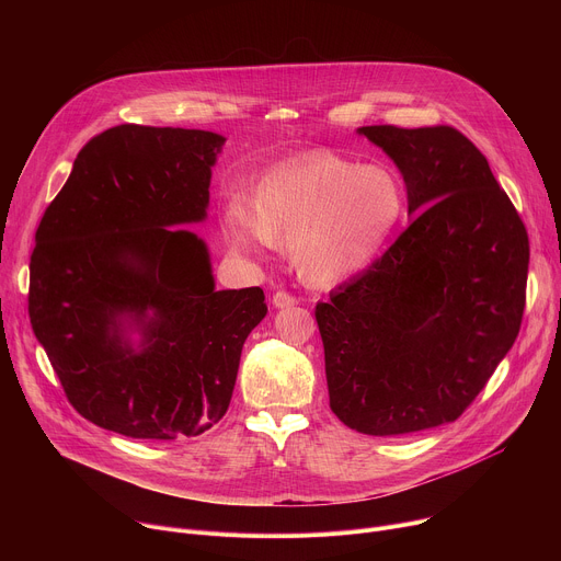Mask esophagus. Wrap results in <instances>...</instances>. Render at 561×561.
<instances>
[{"label":"esophagus","instance_id":"34e87169","mask_svg":"<svg viewBox=\"0 0 561 561\" xmlns=\"http://www.w3.org/2000/svg\"><path fill=\"white\" fill-rule=\"evenodd\" d=\"M295 304H297V297L293 293H288V290H277L273 295V306L275 308H290Z\"/></svg>","mask_w":561,"mask_h":561}]
</instances>
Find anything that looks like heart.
I'll return each instance as SVG.
<instances>
[{
  "label": "heart",
  "mask_w": 561,
  "mask_h": 561,
  "mask_svg": "<svg viewBox=\"0 0 561 561\" xmlns=\"http://www.w3.org/2000/svg\"><path fill=\"white\" fill-rule=\"evenodd\" d=\"M407 210L402 178L383 164L310 152L264 173L253 204L226 206V237L244 253L290 247L299 275L337 282L366 266Z\"/></svg>",
  "instance_id": "heart-1"
}]
</instances>
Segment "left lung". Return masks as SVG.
I'll return each mask as SVG.
<instances>
[{"mask_svg":"<svg viewBox=\"0 0 561 561\" xmlns=\"http://www.w3.org/2000/svg\"><path fill=\"white\" fill-rule=\"evenodd\" d=\"M404 178L413 224L314 306L331 411L364 435L455 422L517 340L528 232L453 126H362Z\"/></svg>","mask_w":561,"mask_h":561,"instance_id":"obj_1","label":"left lung"}]
</instances>
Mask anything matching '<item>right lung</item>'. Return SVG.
I'll list each match as a JSON object with an SVG mask.
<instances>
[{
    "mask_svg": "<svg viewBox=\"0 0 561 561\" xmlns=\"http://www.w3.org/2000/svg\"><path fill=\"white\" fill-rule=\"evenodd\" d=\"M224 137L122 124L79 150L31 255L28 314L72 409L133 439H184L230 404L266 314L260 286L215 290L202 221ZM142 342L135 352L125 327Z\"/></svg>",
    "mask_w": 561,
    "mask_h": 561,
    "instance_id": "obj_1",
    "label": "right lung"
}]
</instances>
